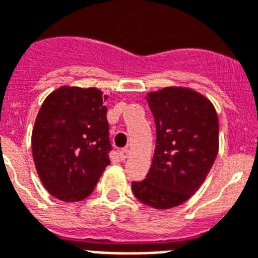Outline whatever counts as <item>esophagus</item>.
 <instances>
[{"label":"esophagus","instance_id":"obj_1","mask_svg":"<svg viewBox=\"0 0 258 258\" xmlns=\"http://www.w3.org/2000/svg\"><path fill=\"white\" fill-rule=\"evenodd\" d=\"M119 156H120V158H121V160H125V158L130 156V150L127 148L121 149V150L119 152Z\"/></svg>","mask_w":258,"mask_h":258}]
</instances>
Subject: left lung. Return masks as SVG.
Here are the masks:
<instances>
[{
  "label": "left lung",
  "mask_w": 258,
  "mask_h": 258,
  "mask_svg": "<svg viewBox=\"0 0 258 258\" xmlns=\"http://www.w3.org/2000/svg\"><path fill=\"white\" fill-rule=\"evenodd\" d=\"M157 130L153 161L139 201L169 209L187 201L207 179L219 152V117L211 101L190 87L169 86L146 95Z\"/></svg>",
  "instance_id": "left-lung-1"
}]
</instances>
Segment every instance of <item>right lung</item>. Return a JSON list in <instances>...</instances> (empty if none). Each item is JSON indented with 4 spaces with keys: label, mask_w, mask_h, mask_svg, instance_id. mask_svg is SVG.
Listing matches in <instances>:
<instances>
[{
    "label": "right lung",
    "mask_w": 258,
    "mask_h": 258,
    "mask_svg": "<svg viewBox=\"0 0 258 258\" xmlns=\"http://www.w3.org/2000/svg\"><path fill=\"white\" fill-rule=\"evenodd\" d=\"M106 98L97 87L61 86L38 112L32 158L43 187L60 201L89 197L110 164Z\"/></svg>",
    "instance_id": "obj_1"
}]
</instances>
